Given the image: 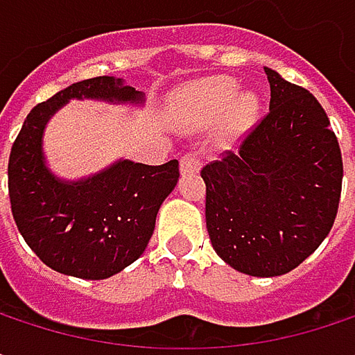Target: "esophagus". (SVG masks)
<instances>
[{
  "mask_svg": "<svg viewBox=\"0 0 355 355\" xmlns=\"http://www.w3.org/2000/svg\"><path fill=\"white\" fill-rule=\"evenodd\" d=\"M199 166H201V158H199L197 152L189 150V152H184V154L180 156V171H182V173H197Z\"/></svg>",
  "mask_w": 355,
  "mask_h": 355,
  "instance_id": "1",
  "label": "esophagus"
}]
</instances>
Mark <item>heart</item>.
<instances>
[{"instance_id": "obj_1", "label": "heart", "mask_w": 355, "mask_h": 355, "mask_svg": "<svg viewBox=\"0 0 355 355\" xmlns=\"http://www.w3.org/2000/svg\"><path fill=\"white\" fill-rule=\"evenodd\" d=\"M236 82L228 76L195 82L178 94V121L189 129H203L222 116V135L228 139L239 137L254 123L259 101L252 92L236 94Z\"/></svg>"}]
</instances>
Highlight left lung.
Listing matches in <instances>:
<instances>
[{
  "label": "left lung",
  "instance_id": "obj_1",
  "mask_svg": "<svg viewBox=\"0 0 355 355\" xmlns=\"http://www.w3.org/2000/svg\"><path fill=\"white\" fill-rule=\"evenodd\" d=\"M269 112L236 152L201 168L214 250L236 271L275 277L329 234L341 197L339 141L319 101L265 67Z\"/></svg>",
  "mask_w": 355,
  "mask_h": 355
}]
</instances>
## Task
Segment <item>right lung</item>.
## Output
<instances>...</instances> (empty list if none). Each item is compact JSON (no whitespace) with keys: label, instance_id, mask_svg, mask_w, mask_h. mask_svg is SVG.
Instances as JSON below:
<instances>
[{"label":"right lung","instance_id":"1","mask_svg":"<svg viewBox=\"0 0 355 355\" xmlns=\"http://www.w3.org/2000/svg\"><path fill=\"white\" fill-rule=\"evenodd\" d=\"M71 98L144 101L121 80L98 76L38 103L10 152V205L20 234L46 267L82 279H107L148 247L156 214L177 184L178 160L160 166L121 160L86 180L55 178L44 166L42 129Z\"/></svg>","mask_w":355,"mask_h":355}]
</instances>
